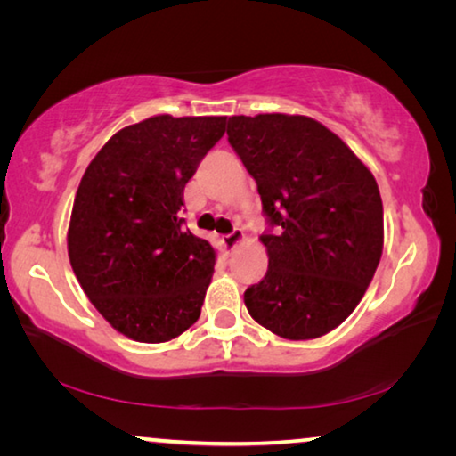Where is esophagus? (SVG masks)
Listing matches in <instances>:
<instances>
[{
	"instance_id": "34e87169",
	"label": "esophagus",
	"mask_w": 456,
	"mask_h": 456,
	"mask_svg": "<svg viewBox=\"0 0 456 456\" xmlns=\"http://www.w3.org/2000/svg\"><path fill=\"white\" fill-rule=\"evenodd\" d=\"M241 239H243V231L241 229H233V231H231V233L223 235V245H225L227 249H235L237 243L241 241Z\"/></svg>"
}]
</instances>
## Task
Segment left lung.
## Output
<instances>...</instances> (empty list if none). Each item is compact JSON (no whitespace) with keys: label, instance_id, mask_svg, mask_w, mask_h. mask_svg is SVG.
I'll list each match as a JSON object with an SVG mask.
<instances>
[{"label":"left lung","instance_id":"8db88e82","mask_svg":"<svg viewBox=\"0 0 456 456\" xmlns=\"http://www.w3.org/2000/svg\"><path fill=\"white\" fill-rule=\"evenodd\" d=\"M227 141L257 183L269 265L245 289L251 318L312 339L356 310L382 256V199L372 173L320 122L231 117Z\"/></svg>","mask_w":456,"mask_h":456}]
</instances>
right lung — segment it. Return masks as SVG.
I'll list each match as a JSON object with an SVG mask.
<instances>
[{
    "label": "right lung",
    "mask_w": 456,
    "mask_h": 456,
    "mask_svg": "<svg viewBox=\"0 0 456 456\" xmlns=\"http://www.w3.org/2000/svg\"><path fill=\"white\" fill-rule=\"evenodd\" d=\"M225 125L146 118L114 134L82 176L68 256L96 310L136 342H168L199 320L215 249L184 229L183 195Z\"/></svg>",
    "instance_id": "right-lung-1"
}]
</instances>
